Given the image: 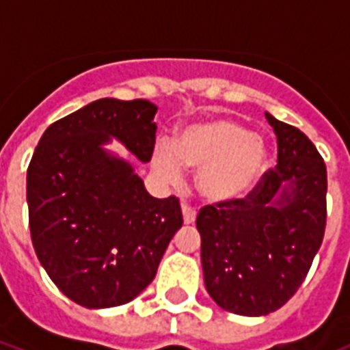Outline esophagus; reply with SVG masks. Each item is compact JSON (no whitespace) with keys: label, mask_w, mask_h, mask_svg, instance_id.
I'll return each instance as SVG.
<instances>
[{"label":"esophagus","mask_w":350,"mask_h":350,"mask_svg":"<svg viewBox=\"0 0 350 350\" xmlns=\"http://www.w3.org/2000/svg\"><path fill=\"white\" fill-rule=\"evenodd\" d=\"M181 213H183V221L185 224H194V219H196V208L183 203L181 205Z\"/></svg>","instance_id":"obj_1"}]
</instances>
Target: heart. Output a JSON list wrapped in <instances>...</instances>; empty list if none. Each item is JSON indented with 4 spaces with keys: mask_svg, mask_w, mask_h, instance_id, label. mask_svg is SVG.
<instances>
[{
    "mask_svg": "<svg viewBox=\"0 0 350 350\" xmlns=\"http://www.w3.org/2000/svg\"><path fill=\"white\" fill-rule=\"evenodd\" d=\"M183 167L198 169V189L214 203L241 200L260 181L267 148L260 136L227 118L194 123L172 145L163 139L154 148L152 169L163 181L178 185Z\"/></svg>",
    "mask_w": 350,
    "mask_h": 350,
    "instance_id": "1",
    "label": "heart"
}]
</instances>
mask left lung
Here are the masks:
<instances>
[{
    "label": "left lung",
    "mask_w": 350,
    "mask_h": 350,
    "mask_svg": "<svg viewBox=\"0 0 350 350\" xmlns=\"http://www.w3.org/2000/svg\"><path fill=\"white\" fill-rule=\"evenodd\" d=\"M278 165L243 198L200 208L205 287L221 309L265 316L287 304L309 272L327 224V167L314 143L265 112Z\"/></svg>",
    "instance_id": "left-lung-1"
}]
</instances>
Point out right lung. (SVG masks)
<instances>
[{
	"label": "right lung",
	"mask_w": 350,
	"mask_h": 350,
	"mask_svg": "<svg viewBox=\"0 0 350 350\" xmlns=\"http://www.w3.org/2000/svg\"><path fill=\"white\" fill-rule=\"evenodd\" d=\"M156 111L147 100H96L54 121L30 159L27 202L38 260L87 309L136 298L183 225L178 198H152L131 163L101 147L112 136L150 161Z\"/></svg>",
	"instance_id": "add662e5"
}]
</instances>
